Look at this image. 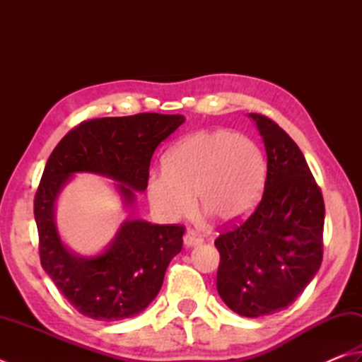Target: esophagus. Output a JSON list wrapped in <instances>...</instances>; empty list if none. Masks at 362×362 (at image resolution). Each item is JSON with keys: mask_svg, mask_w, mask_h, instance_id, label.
<instances>
[{"mask_svg": "<svg viewBox=\"0 0 362 362\" xmlns=\"http://www.w3.org/2000/svg\"><path fill=\"white\" fill-rule=\"evenodd\" d=\"M203 243V238L197 233L194 230H189L186 235H184V244L190 247V245H199Z\"/></svg>", "mask_w": 362, "mask_h": 362, "instance_id": "obj_1", "label": "esophagus"}]
</instances>
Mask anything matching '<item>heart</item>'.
Returning a JSON list of instances; mask_svg holds the SVG:
<instances>
[{"mask_svg": "<svg viewBox=\"0 0 362 362\" xmlns=\"http://www.w3.org/2000/svg\"><path fill=\"white\" fill-rule=\"evenodd\" d=\"M263 180V154L254 141L225 131L197 132L165 156L163 173L149 178L146 194L167 221L186 217L197 195L202 211L231 223L255 206Z\"/></svg>", "mask_w": 362, "mask_h": 362, "instance_id": "1", "label": "heart"}]
</instances>
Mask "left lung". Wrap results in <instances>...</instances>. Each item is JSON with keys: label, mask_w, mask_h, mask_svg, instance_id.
Here are the masks:
<instances>
[{"label": "left lung", "mask_w": 362, "mask_h": 362, "mask_svg": "<svg viewBox=\"0 0 362 362\" xmlns=\"http://www.w3.org/2000/svg\"><path fill=\"white\" fill-rule=\"evenodd\" d=\"M264 141V190L247 219L216 238L217 291L228 308L255 318L290 305L323 260L325 202L301 149L284 129L250 113Z\"/></svg>", "instance_id": "1"}]
</instances>
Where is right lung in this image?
Returning a JSON list of instances; mask_svg holds the SVG:
<instances>
[{"label": "right lung", "mask_w": 362, "mask_h": 362, "mask_svg": "<svg viewBox=\"0 0 362 362\" xmlns=\"http://www.w3.org/2000/svg\"><path fill=\"white\" fill-rule=\"evenodd\" d=\"M182 122L181 115L160 113L88 119L71 129L47 160L34 197L40 264L81 315L117 322L146 309L158 296L168 263L182 249L186 227L126 221L104 254L80 258L57 233L58 194L74 173L93 172L119 181V192L131 204L134 189L148 186L156 148Z\"/></svg>", "instance_id": "1"}]
</instances>
